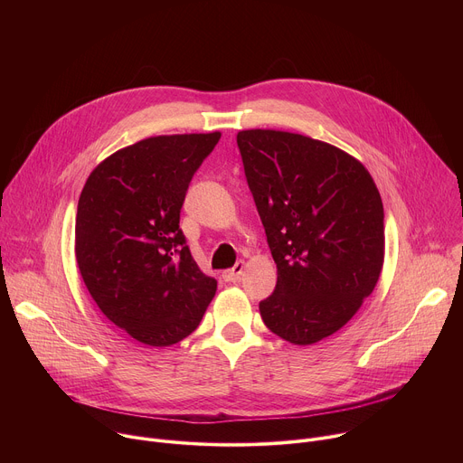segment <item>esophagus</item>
Returning <instances> with one entry per match:
<instances>
[{
	"mask_svg": "<svg viewBox=\"0 0 463 463\" xmlns=\"http://www.w3.org/2000/svg\"><path fill=\"white\" fill-rule=\"evenodd\" d=\"M243 268H245V263L240 260V261H236L234 268H231V269H227V271L222 273V279H223L225 282H238L240 277H241V273H243Z\"/></svg>",
	"mask_w": 463,
	"mask_h": 463,
	"instance_id": "obj_1",
	"label": "esophagus"
}]
</instances>
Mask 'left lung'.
I'll list each match as a JSON object with an SVG mask.
<instances>
[{"label": "left lung", "instance_id": "8db88e82", "mask_svg": "<svg viewBox=\"0 0 463 463\" xmlns=\"http://www.w3.org/2000/svg\"><path fill=\"white\" fill-rule=\"evenodd\" d=\"M249 190L277 263L261 320L293 345L334 335L373 291L384 213L368 170L346 152L289 131L236 137Z\"/></svg>", "mask_w": 463, "mask_h": 463}]
</instances>
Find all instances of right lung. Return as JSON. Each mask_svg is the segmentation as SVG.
Segmentation results:
<instances>
[{"label":"right lung","mask_w":463,"mask_h":463,"mask_svg":"<svg viewBox=\"0 0 463 463\" xmlns=\"http://www.w3.org/2000/svg\"><path fill=\"white\" fill-rule=\"evenodd\" d=\"M222 134L159 136L122 148L88 177L75 252L100 311L148 346H170L200 326L216 295L179 229L188 184Z\"/></svg>","instance_id":"right-lung-1"}]
</instances>
